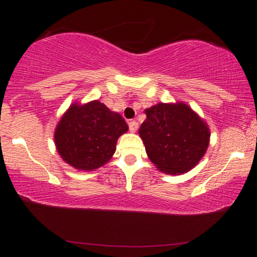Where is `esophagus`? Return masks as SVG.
I'll return each mask as SVG.
<instances>
[{
	"label": "esophagus",
	"instance_id": "34e87169",
	"mask_svg": "<svg viewBox=\"0 0 257 257\" xmlns=\"http://www.w3.org/2000/svg\"><path fill=\"white\" fill-rule=\"evenodd\" d=\"M128 125H129V131H131L132 133H134V132L138 131L139 124H138V122H135V120H129Z\"/></svg>",
	"mask_w": 257,
	"mask_h": 257
}]
</instances>
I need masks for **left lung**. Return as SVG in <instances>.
Segmentation results:
<instances>
[{"mask_svg":"<svg viewBox=\"0 0 257 257\" xmlns=\"http://www.w3.org/2000/svg\"><path fill=\"white\" fill-rule=\"evenodd\" d=\"M139 129L149 158L166 174H182L198 164L208 149V126L187 105L158 104L145 110Z\"/></svg>","mask_w":257,"mask_h":257,"instance_id":"1","label":"left lung"}]
</instances>
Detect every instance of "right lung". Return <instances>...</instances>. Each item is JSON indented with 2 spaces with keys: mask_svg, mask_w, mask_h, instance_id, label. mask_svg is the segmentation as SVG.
<instances>
[{
  "mask_svg": "<svg viewBox=\"0 0 257 257\" xmlns=\"http://www.w3.org/2000/svg\"><path fill=\"white\" fill-rule=\"evenodd\" d=\"M128 131L119 113L100 101L70 106L55 131L61 158L76 169L93 170L104 166L116 151L117 139Z\"/></svg>",
  "mask_w": 257,
  "mask_h": 257,
  "instance_id": "obj_1",
  "label": "right lung"
}]
</instances>
